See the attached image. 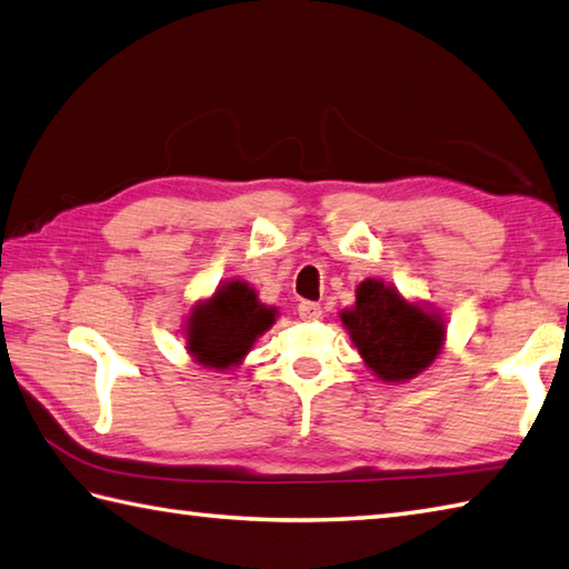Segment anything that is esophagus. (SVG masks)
<instances>
[{
  "instance_id": "34e87169",
  "label": "esophagus",
  "mask_w": 569,
  "mask_h": 569,
  "mask_svg": "<svg viewBox=\"0 0 569 569\" xmlns=\"http://www.w3.org/2000/svg\"><path fill=\"white\" fill-rule=\"evenodd\" d=\"M297 315H299V319H305V321H315V319L321 317V307L317 302H302L297 307Z\"/></svg>"
}]
</instances>
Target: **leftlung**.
<instances>
[{"label":"left lung","instance_id":"left-lung-1","mask_svg":"<svg viewBox=\"0 0 569 569\" xmlns=\"http://www.w3.org/2000/svg\"><path fill=\"white\" fill-rule=\"evenodd\" d=\"M367 367L383 381H403L423 371L443 345L441 319L406 305L379 280L357 287V307L341 315Z\"/></svg>","mask_w":569,"mask_h":569}]
</instances>
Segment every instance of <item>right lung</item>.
<instances>
[{
    "mask_svg": "<svg viewBox=\"0 0 569 569\" xmlns=\"http://www.w3.org/2000/svg\"><path fill=\"white\" fill-rule=\"evenodd\" d=\"M270 325H274V309L257 302L254 289L244 282H230L210 302L192 309L188 349L206 367L228 369Z\"/></svg>",
    "mask_w": 569,
    "mask_h": 569,
    "instance_id": "add662e5",
    "label": "right lung"
}]
</instances>
